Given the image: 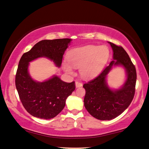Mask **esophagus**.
I'll list each match as a JSON object with an SVG mask.
<instances>
[{"label": "esophagus", "instance_id": "obj_1", "mask_svg": "<svg viewBox=\"0 0 149 149\" xmlns=\"http://www.w3.org/2000/svg\"><path fill=\"white\" fill-rule=\"evenodd\" d=\"M82 85H83L82 83H81L80 81H75V86H76V88L82 86Z\"/></svg>", "mask_w": 149, "mask_h": 149}]
</instances>
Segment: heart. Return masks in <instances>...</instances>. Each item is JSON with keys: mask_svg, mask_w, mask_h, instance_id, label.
<instances>
[{"mask_svg": "<svg viewBox=\"0 0 149 149\" xmlns=\"http://www.w3.org/2000/svg\"><path fill=\"white\" fill-rule=\"evenodd\" d=\"M109 57L107 47L88 45L71 50L67 54V61L74 68H79L83 77L90 78L96 76ZM64 69L72 74L73 69L68 63H64Z\"/></svg>", "mask_w": 149, "mask_h": 149, "instance_id": "heart-1", "label": "heart"}]
</instances>
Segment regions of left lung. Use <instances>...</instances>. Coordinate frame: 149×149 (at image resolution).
Returning a JSON list of instances; mask_svg holds the SVG:
<instances>
[{
  "label": "left lung",
  "mask_w": 149,
  "mask_h": 149,
  "mask_svg": "<svg viewBox=\"0 0 149 149\" xmlns=\"http://www.w3.org/2000/svg\"><path fill=\"white\" fill-rule=\"evenodd\" d=\"M113 51V60L101 73L84 84L86 90L84 107L92 116L99 120H111L122 113L132 101L135 94L136 71L126 51L121 46L109 42ZM114 65H122L127 79L120 89L113 91L108 87L106 76Z\"/></svg>",
  "instance_id": "left-lung-1"
}]
</instances>
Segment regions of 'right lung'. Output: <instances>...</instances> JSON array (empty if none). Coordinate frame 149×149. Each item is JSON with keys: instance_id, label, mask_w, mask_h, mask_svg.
I'll return each mask as SVG.
<instances>
[{"instance_id": "obj_1", "label": "right lung", "mask_w": 149, "mask_h": 149, "mask_svg": "<svg viewBox=\"0 0 149 149\" xmlns=\"http://www.w3.org/2000/svg\"><path fill=\"white\" fill-rule=\"evenodd\" d=\"M72 40L70 38L43 40L25 53L19 62L15 75V86L21 102L32 116L40 119L53 118L63 109L65 100L75 88V81L67 83L57 76L44 82L31 78L28 72L29 62L39 57H47L57 67Z\"/></svg>"}]
</instances>
